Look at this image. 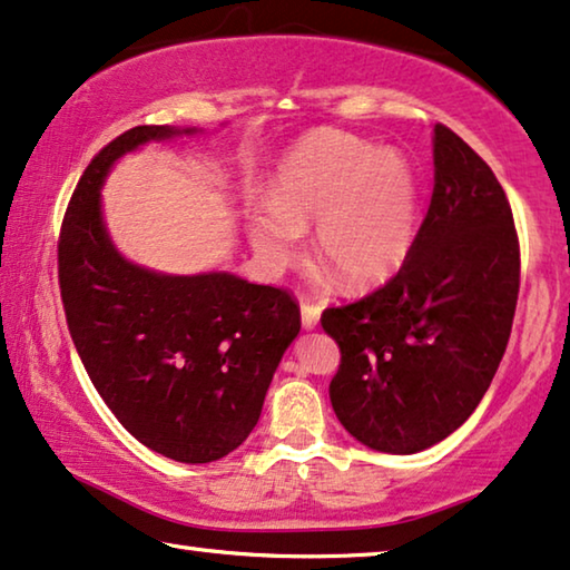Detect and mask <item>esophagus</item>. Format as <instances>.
I'll return each mask as SVG.
<instances>
[{"label":"esophagus","mask_w":570,"mask_h":570,"mask_svg":"<svg viewBox=\"0 0 570 570\" xmlns=\"http://www.w3.org/2000/svg\"><path fill=\"white\" fill-rule=\"evenodd\" d=\"M320 314H322L320 304L304 299V302H302V327H304V330H314V327H317V325H320Z\"/></svg>","instance_id":"34e87169"}]
</instances>
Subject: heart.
<instances>
[{"instance_id": "heart-1", "label": "heart", "mask_w": 570, "mask_h": 570, "mask_svg": "<svg viewBox=\"0 0 570 570\" xmlns=\"http://www.w3.org/2000/svg\"><path fill=\"white\" fill-rule=\"evenodd\" d=\"M340 286L386 284L414 248L420 186L410 158L358 135L317 130L286 150L271 199L248 209V237L266 266L282 271L304 256V230Z\"/></svg>"}]
</instances>
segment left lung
I'll return each instance as SVG.
<instances>
[{
	"mask_svg": "<svg viewBox=\"0 0 570 570\" xmlns=\"http://www.w3.org/2000/svg\"><path fill=\"white\" fill-rule=\"evenodd\" d=\"M435 186L410 258L379 292L325 309L340 345L330 402L379 453L412 455L471 417L507 351L520 240L497 176L445 125L432 135Z\"/></svg>",
	"mask_w": 570,
	"mask_h": 570,
	"instance_id": "8db88e82",
	"label": "left lung"
}]
</instances>
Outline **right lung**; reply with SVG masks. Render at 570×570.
Masks as SVG:
<instances>
[{"label":"right lung","instance_id":"add662e5","mask_svg":"<svg viewBox=\"0 0 570 570\" xmlns=\"http://www.w3.org/2000/svg\"><path fill=\"white\" fill-rule=\"evenodd\" d=\"M197 132L140 125L101 148L58 240L66 322L91 384L135 440L178 463L219 461L245 443L302 327L284 288L227 271L158 274L115 248L101 215L107 174L146 142Z\"/></svg>","mask_w":570,"mask_h":570}]
</instances>
